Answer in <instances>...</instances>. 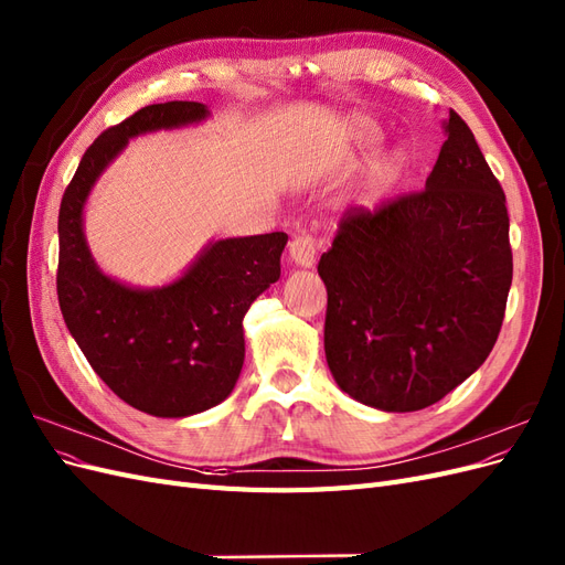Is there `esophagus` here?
Here are the masks:
<instances>
[{
	"label": "esophagus",
	"mask_w": 565,
	"mask_h": 565,
	"mask_svg": "<svg viewBox=\"0 0 565 565\" xmlns=\"http://www.w3.org/2000/svg\"><path fill=\"white\" fill-rule=\"evenodd\" d=\"M316 254H318V241L311 233H301L292 243H289V256H292V262L297 266L311 268L316 264Z\"/></svg>",
	"instance_id": "1"
}]
</instances>
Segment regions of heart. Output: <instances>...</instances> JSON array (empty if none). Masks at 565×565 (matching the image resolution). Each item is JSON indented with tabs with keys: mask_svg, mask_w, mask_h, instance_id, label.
<instances>
[{
	"mask_svg": "<svg viewBox=\"0 0 565 565\" xmlns=\"http://www.w3.org/2000/svg\"><path fill=\"white\" fill-rule=\"evenodd\" d=\"M370 139V136H367ZM401 172V162L396 158H388V160H382L377 167L372 169V188L374 191H384V188H388L393 181H396Z\"/></svg>",
	"mask_w": 565,
	"mask_h": 565,
	"instance_id": "b5f03b06",
	"label": "heart"
}]
</instances>
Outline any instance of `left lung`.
I'll return each mask as SVG.
<instances>
[{"label": "left lung", "instance_id": "left-lung-1", "mask_svg": "<svg viewBox=\"0 0 565 565\" xmlns=\"http://www.w3.org/2000/svg\"><path fill=\"white\" fill-rule=\"evenodd\" d=\"M422 191L351 207L318 273L324 355L351 398L424 409L483 365L511 287L507 198L455 110Z\"/></svg>", "mask_w": 565, "mask_h": 565}]
</instances>
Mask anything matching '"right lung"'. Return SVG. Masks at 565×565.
I'll use <instances>...</instances> for the list:
<instances>
[{"label":"right lung","mask_w":565,"mask_h":565,"mask_svg":"<svg viewBox=\"0 0 565 565\" xmlns=\"http://www.w3.org/2000/svg\"><path fill=\"white\" fill-rule=\"evenodd\" d=\"M204 115L198 100H167L106 129L82 156L58 212L56 289L67 330L117 398L156 417L202 413L233 391L245 361L243 318L280 278L287 235L218 241L181 280L143 292L96 268L84 243L82 207L127 139Z\"/></svg>","instance_id":"right-lung-1"}]
</instances>
